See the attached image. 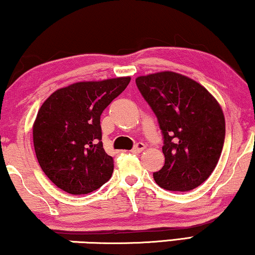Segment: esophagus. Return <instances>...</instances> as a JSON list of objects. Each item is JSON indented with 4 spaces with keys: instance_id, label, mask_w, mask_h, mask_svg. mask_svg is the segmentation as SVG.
<instances>
[{
    "instance_id": "1",
    "label": "esophagus",
    "mask_w": 255,
    "mask_h": 255,
    "mask_svg": "<svg viewBox=\"0 0 255 255\" xmlns=\"http://www.w3.org/2000/svg\"><path fill=\"white\" fill-rule=\"evenodd\" d=\"M145 145H143L142 142H138L136 143V145L133 147V148L131 149V152L132 153H134V154H138V153H141L143 149H145Z\"/></svg>"
}]
</instances>
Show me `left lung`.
Here are the masks:
<instances>
[{
    "mask_svg": "<svg viewBox=\"0 0 255 255\" xmlns=\"http://www.w3.org/2000/svg\"><path fill=\"white\" fill-rule=\"evenodd\" d=\"M135 84L163 135L165 161L153 173L154 180L168 191L186 192L201 185L223 148L226 121L219 102L202 85L172 71L140 76Z\"/></svg>",
    "mask_w": 255,
    "mask_h": 255,
    "instance_id": "8db88e82",
    "label": "left lung"
}]
</instances>
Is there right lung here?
Segmentation results:
<instances>
[{
  "label": "right lung",
  "instance_id": "obj_1",
  "mask_svg": "<svg viewBox=\"0 0 255 255\" xmlns=\"http://www.w3.org/2000/svg\"><path fill=\"white\" fill-rule=\"evenodd\" d=\"M130 80L75 83L55 91L40 107L33 124L35 155L61 190L87 194L110 179L114 160L103 149L100 116Z\"/></svg>",
  "mask_w": 255,
  "mask_h": 255
}]
</instances>
